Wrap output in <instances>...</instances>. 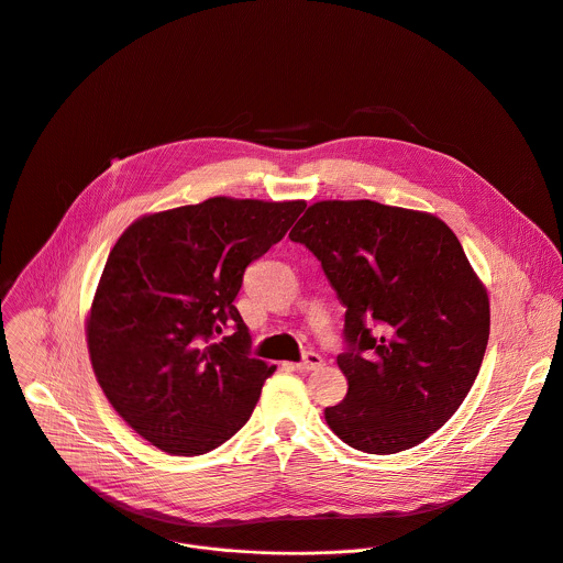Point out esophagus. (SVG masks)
Returning <instances> with one entry per match:
<instances>
[{
	"mask_svg": "<svg viewBox=\"0 0 563 563\" xmlns=\"http://www.w3.org/2000/svg\"><path fill=\"white\" fill-rule=\"evenodd\" d=\"M321 366H323V356H321V354H317V352H305L302 362L296 364V371L310 373V371H317V368H321Z\"/></svg>",
	"mask_w": 563,
	"mask_h": 563,
	"instance_id": "obj_1",
	"label": "esophagus"
}]
</instances>
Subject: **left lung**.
Returning a JSON list of instances; mask_svg holds the SVG:
<instances>
[{"label":"left lung","mask_w":563,"mask_h":563,"mask_svg":"<svg viewBox=\"0 0 563 563\" xmlns=\"http://www.w3.org/2000/svg\"><path fill=\"white\" fill-rule=\"evenodd\" d=\"M289 238L345 308L347 395L325 408L328 427L377 455L424 442L467 397L489 339L487 289L463 244L431 213L371 199L317 201Z\"/></svg>","instance_id":"obj_1"}]
</instances>
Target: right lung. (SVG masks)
Instances as JSON below:
<instances>
[{
    "label": "right lung",
    "instance_id": "add662e5",
    "mask_svg": "<svg viewBox=\"0 0 563 563\" xmlns=\"http://www.w3.org/2000/svg\"><path fill=\"white\" fill-rule=\"evenodd\" d=\"M302 209V199L211 197L143 216L117 240L87 317V347L114 411L150 444L199 455L251 418L276 366L249 354L233 300L244 269Z\"/></svg>",
    "mask_w": 563,
    "mask_h": 563
}]
</instances>
